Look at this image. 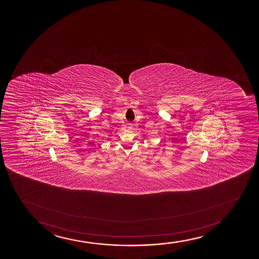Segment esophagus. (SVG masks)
Masks as SVG:
<instances>
[{
  "label": "esophagus",
  "mask_w": 259,
  "mask_h": 259,
  "mask_svg": "<svg viewBox=\"0 0 259 259\" xmlns=\"http://www.w3.org/2000/svg\"><path fill=\"white\" fill-rule=\"evenodd\" d=\"M127 127H128V130H131V128H133V123L128 122V124H127Z\"/></svg>",
  "instance_id": "34e87169"
}]
</instances>
